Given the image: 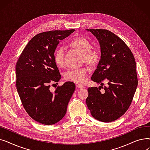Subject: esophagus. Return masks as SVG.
<instances>
[{"label": "esophagus", "instance_id": "1", "mask_svg": "<svg viewBox=\"0 0 150 150\" xmlns=\"http://www.w3.org/2000/svg\"><path fill=\"white\" fill-rule=\"evenodd\" d=\"M76 88H79V89H83V88H84V86H83V85H81V84H76Z\"/></svg>", "mask_w": 150, "mask_h": 150}]
</instances>
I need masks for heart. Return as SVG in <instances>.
<instances>
[{
    "label": "heart",
    "instance_id": "1",
    "mask_svg": "<svg viewBox=\"0 0 150 150\" xmlns=\"http://www.w3.org/2000/svg\"><path fill=\"white\" fill-rule=\"evenodd\" d=\"M70 45L76 50L84 54L85 61L89 63H93L97 59V53L96 51L91 50V44L84 38H77L74 39L70 42ZM64 49L59 47L55 50L54 54V62L58 67H62L64 65ZM89 72L88 67H82L76 69L69 70L65 74V79L67 81L76 83H83Z\"/></svg>",
    "mask_w": 150,
    "mask_h": 150
}]
</instances>
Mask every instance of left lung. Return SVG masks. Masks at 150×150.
Listing matches in <instances>:
<instances>
[{
    "instance_id": "left-lung-1",
    "label": "left lung",
    "mask_w": 150,
    "mask_h": 150,
    "mask_svg": "<svg viewBox=\"0 0 150 150\" xmlns=\"http://www.w3.org/2000/svg\"><path fill=\"white\" fill-rule=\"evenodd\" d=\"M86 30L96 37L101 52L100 60L91 79L100 84V87L103 86L102 81H108L103 93L99 88L88 89L86 105L94 119L111 122L126 112L134 96L138 84L136 61L127 44L111 31Z\"/></svg>"
}]
</instances>
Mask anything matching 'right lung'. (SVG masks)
<instances>
[{
    "label": "right lung",
    "instance_id": "1",
    "mask_svg": "<svg viewBox=\"0 0 150 150\" xmlns=\"http://www.w3.org/2000/svg\"><path fill=\"white\" fill-rule=\"evenodd\" d=\"M75 30H54L35 36L22 51L16 66V88L22 105L35 121L51 125L66 115L75 89L73 82L58 86L53 92L50 83L58 82L61 75L54 60L60 41Z\"/></svg>",
    "mask_w": 150,
    "mask_h": 150
}]
</instances>
